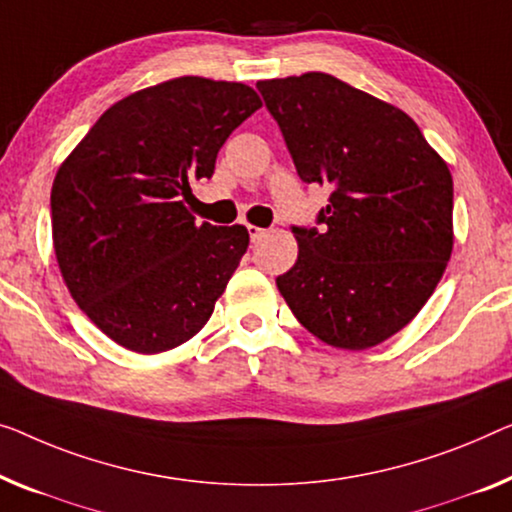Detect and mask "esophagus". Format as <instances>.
I'll return each mask as SVG.
<instances>
[{"label": "esophagus", "instance_id": "34e87169", "mask_svg": "<svg viewBox=\"0 0 512 512\" xmlns=\"http://www.w3.org/2000/svg\"><path fill=\"white\" fill-rule=\"evenodd\" d=\"M248 234H250V239H253V243H257L259 239H264L266 230H262V227H257V225H248Z\"/></svg>", "mask_w": 512, "mask_h": 512}]
</instances>
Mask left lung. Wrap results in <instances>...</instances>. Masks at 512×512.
Segmentation results:
<instances>
[{
	"label": "left lung",
	"mask_w": 512,
	"mask_h": 512,
	"mask_svg": "<svg viewBox=\"0 0 512 512\" xmlns=\"http://www.w3.org/2000/svg\"><path fill=\"white\" fill-rule=\"evenodd\" d=\"M296 172L329 186L322 232L294 227L299 257L276 278L315 338L361 352L402 331L453 253V177L416 121L329 73L259 80Z\"/></svg>",
	"instance_id": "8db88e82"
}]
</instances>
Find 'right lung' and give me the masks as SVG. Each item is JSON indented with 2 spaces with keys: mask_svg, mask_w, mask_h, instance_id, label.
<instances>
[{
  "mask_svg": "<svg viewBox=\"0 0 512 512\" xmlns=\"http://www.w3.org/2000/svg\"><path fill=\"white\" fill-rule=\"evenodd\" d=\"M259 108L253 87L183 75L114 103L59 165L50 209L61 278L117 345L160 354L209 322L250 236L197 223L190 181L211 177Z\"/></svg>",
  "mask_w": 512,
  "mask_h": 512,
  "instance_id": "add662e5",
  "label": "right lung"
}]
</instances>
